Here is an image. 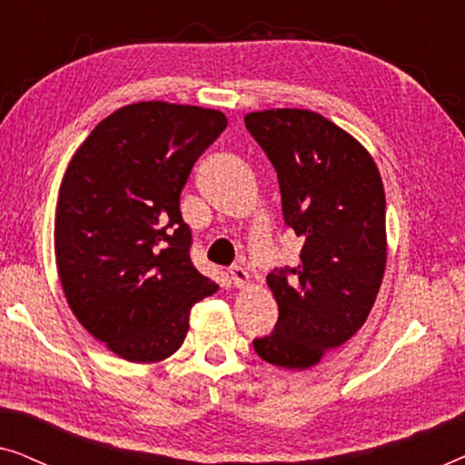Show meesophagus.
I'll use <instances>...</instances> for the list:
<instances>
[{
    "instance_id": "34e87169",
    "label": "esophagus",
    "mask_w": 465,
    "mask_h": 465,
    "mask_svg": "<svg viewBox=\"0 0 465 465\" xmlns=\"http://www.w3.org/2000/svg\"><path fill=\"white\" fill-rule=\"evenodd\" d=\"M231 282L234 288H245V285H250V272H247L245 269H241V266H232Z\"/></svg>"
}]
</instances>
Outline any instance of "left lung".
<instances>
[{
  "mask_svg": "<svg viewBox=\"0 0 465 465\" xmlns=\"http://www.w3.org/2000/svg\"><path fill=\"white\" fill-rule=\"evenodd\" d=\"M277 171L283 218L302 237L301 264L266 283L279 320L253 349L264 361L307 371L364 326L387 262L385 190L364 145L322 114L277 107L245 114Z\"/></svg>",
  "mask_w": 465,
  "mask_h": 465,
  "instance_id": "1",
  "label": "left lung"
}]
</instances>
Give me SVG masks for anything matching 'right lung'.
I'll return each mask as SVG.
<instances>
[{"label":"right lung","instance_id":"right-lung-1","mask_svg":"<svg viewBox=\"0 0 465 465\" xmlns=\"http://www.w3.org/2000/svg\"><path fill=\"white\" fill-rule=\"evenodd\" d=\"M226 124L209 107L139 101L101 120L67 164L56 271L75 320L126 361L173 355L193 304L218 292L190 262L180 194Z\"/></svg>","mask_w":465,"mask_h":465}]
</instances>
